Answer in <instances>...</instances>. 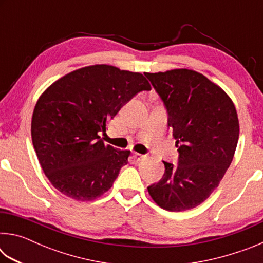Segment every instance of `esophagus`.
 <instances>
[{
  "label": "esophagus",
  "instance_id": "1",
  "mask_svg": "<svg viewBox=\"0 0 263 263\" xmlns=\"http://www.w3.org/2000/svg\"><path fill=\"white\" fill-rule=\"evenodd\" d=\"M133 158H135L137 161H142V160L145 159V155H142L140 153H133Z\"/></svg>",
  "mask_w": 263,
  "mask_h": 263
}]
</instances>
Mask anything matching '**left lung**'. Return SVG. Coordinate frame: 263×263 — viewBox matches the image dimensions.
Here are the masks:
<instances>
[{"label": "left lung", "instance_id": "1", "mask_svg": "<svg viewBox=\"0 0 263 263\" xmlns=\"http://www.w3.org/2000/svg\"><path fill=\"white\" fill-rule=\"evenodd\" d=\"M167 111L179 148L177 164L163 161L164 174L147 186L153 201L168 211L199 205L232 162L239 121L232 100L220 87L191 69L145 73Z\"/></svg>", "mask_w": 263, "mask_h": 263}]
</instances>
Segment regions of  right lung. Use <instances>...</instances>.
Returning <instances> with one entry per match:
<instances>
[{
  "instance_id": "1",
  "label": "right lung",
  "mask_w": 263,
  "mask_h": 263,
  "mask_svg": "<svg viewBox=\"0 0 263 263\" xmlns=\"http://www.w3.org/2000/svg\"><path fill=\"white\" fill-rule=\"evenodd\" d=\"M151 90L140 73L95 65L65 75L34 106L31 136L52 185L77 201H94L112 186L130 151L105 145L106 124L138 92Z\"/></svg>"
}]
</instances>
